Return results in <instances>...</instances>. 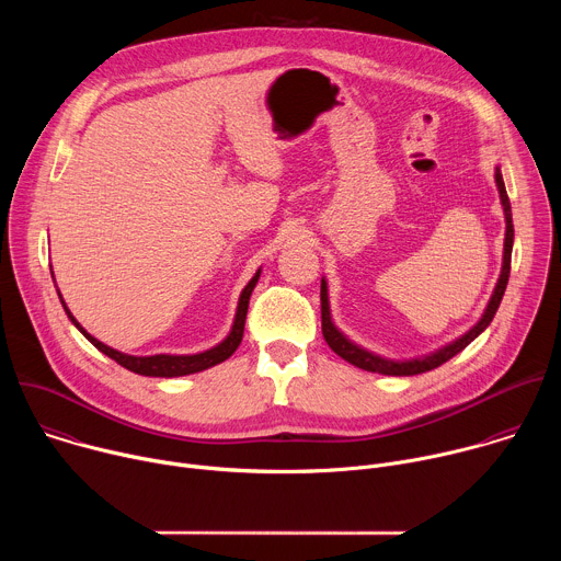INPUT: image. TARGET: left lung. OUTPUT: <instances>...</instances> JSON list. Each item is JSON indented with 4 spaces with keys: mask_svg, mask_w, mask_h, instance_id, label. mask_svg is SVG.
Listing matches in <instances>:
<instances>
[{
    "mask_svg": "<svg viewBox=\"0 0 561 561\" xmlns=\"http://www.w3.org/2000/svg\"><path fill=\"white\" fill-rule=\"evenodd\" d=\"M495 182H497V188H500V197H502V206H504V215H506V242H504V266H502V275H500V282L495 286V293L489 301V308L484 312V317L479 319L477 327H472L463 337H459L457 342L448 344L446 348L424 357V359H413V362H388V359H381L355 344H351L331 322V310H329V293H327V282L322 279V293H319V297H322V335L327 340V344L342 357L346 359L348 364L357 366V368H364V370H370V373H381V375H420V373H426V370H433L437 366H442L444 362H448L450 357H455L457 353H461L479 333H484V329L493 322V317L502 304V297H504V290H506V284H508V275H511V253H513V234H515V228H513V213H511V202H508V193H506V186H504V180H502V173L497 171L495 173Z\"/></svg>",
    "mask_w": 561,
    "mask_h": 561,
    "instance_id": "obj_1",
    "label": "left lung"
}]
</instances>
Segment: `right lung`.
Returning <instances> with one entry per match:
<instances>
[{"label":"right lung","instance_id":"right-lung-1","mask_svg":"<svg viewBox=\"0 0 561 561\" xmlns=\"http://www.w3.org/2000/svg\"><path fill=\"white\" fill-rule=\"evenodd\" d=\"M260 279V271L255 273V277L249 282V286L242 290V297H239V306H237V314H234V324H232V331L230 335L215 348L210 351H204V353H197V355H152V357H133V355H124L102 342H98L93 335H89L82 327L77 324V319L70 314V310L66 308V314L70 322L84 333V337L98 348L102 351L104 355H108L111 359H115L119 366L137 373V375H146V377H182V375H191V373H199V370H206L215 364H221L224 359H228L237 346L242 344V337H244V324H247V312H249V299H251V293L255 288Z\"/></svg>","mask_w":561,"mask_h":561}]
</instances>
